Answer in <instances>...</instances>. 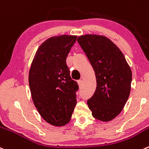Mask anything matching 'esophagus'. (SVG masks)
I'll list each match as a JSON object with an SVG mask.
<instances>
[{"instance_id": "esophagus-1", "label": "esophagus", "mask_w": 149, "mask_h": 149, "mask_svg": "<svg viewBox=\"0 0 149 149\" xmlns=\"http://www.w3.org/2000/svg\"><path fill=\"white\" fill-rule=\"evenodd\" d=\"M78 84L79 85V86H81L82 85V83H83V81L81 80V79H80V80H79L78 81Z\"/></svg>"}]
</instances>
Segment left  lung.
Listing matches in <instances>:
<instances>
[{
	"label": "left lung",
	"instance_id": "8db88e82",
	"mask_svg": "<svg viewBox=\"0 0 149 149\" xmlns=\"http://www.w3.org/2000/svg\"><path fill=\"white\" fill-rule=\"evenodd\" d=\"M77 41L96 76V89L87 105L94 118L109 122L122 112L127 101L132 70L123 53L105 36L84 35Z\"/></svg>",
	"mask_w": 149,
	"mask_h": 149
}]
</instances>
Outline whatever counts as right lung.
<instances>
[{"mask_svg":"<svg viewBox=\"0 0 149 149\" xmlns=\"http://www.w3.org/2000/svg\"><path fill=\"white\" fill-rule=\"evenodd\" d=\"M76 36L62 35L46 40L36 52L30 70L32 100L41 117L62 127L70 122L76 105L79 86L72 80L66 58Z\"/></svg>","mask_w":149,"mask_h":149,"instance_id":"obj_1","label":"right lung"}]
</instances>
